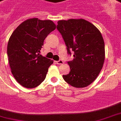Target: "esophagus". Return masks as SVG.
<instances>
[{
	"mask_svg": "<svg viewBox=\"0 0 121 121\" xmlns=\"http://www.w3.org/2000/svg\"><path fill=\"white\" fill-rule=\"evenodd\" d=\"M56 64L57 65H62L63 63V60H58L57 61H56Z\"/></svg>",
	"mask_w": 121,
	"mask_h": 121,
	"instance_id": "1",
	"label": "esophagus"
}]
</instances>
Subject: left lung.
I'll use <instances>...</instances> for the list:
<instances>
[{"instance_id": "left-lung-1", "label": "left lung", "mask_w": 121, "mask_h": 121, "mask_svg": "<svg viewBox=\"0 0 121 121\" xmlns=\"http://www.w3.org/2000/svg\"><path fill=\"white\" fill-rule=\"evenodd\" d=\"M56 28L65 42L68 53L74 52L73 60L68 61L71 71L63 76L64 80L76 88L89 86L104 63V43L101 32L84 19L60 20Z\"/></svg>"}]
</instances>
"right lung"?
<instances>
[{
    "label": "right lung",
    "instance_id": "1",
    "mask_svg": "<svg viewBox=\"0 0 121 121\" xmlns=\"http://www.w3.org/2000/svg\"><path fill=\"white\" fill-rule=\"evenodd\" d=\"M56 28L51 20L31 18L13 32L7 45V55L12 74L23 87L32 89L46 78L53 61L39 54L47 36Z\"/></svg>",
    "mask_w": 121,
    "mask_h": 121
}]
</instances>
